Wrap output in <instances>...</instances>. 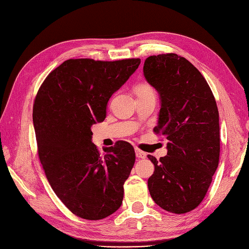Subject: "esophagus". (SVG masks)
Returning <instances> with one entry per match:
<instances>
[{
	"instance_id": "1",
	"label": "esophagus",
	"mask_w": 249,
	"mask_h": 249,
	"mask_svg": "<svg viewBox=\"0 0 249 249\" xmlns=\"http://www.w3.org/2000/svg\"><path fill=\"white\" fill-rule=\"evenodd\" d=\"M135 152H136V156L138 157V158H145L146 157V154L144 152H142L141 150H139V149H136L135 150Z\"/></svg>"
}]
</instances>
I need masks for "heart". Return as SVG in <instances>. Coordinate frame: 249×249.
Instances as JSON below:
<instances>
[{"instance_id":"b5f03b06","label":"heart","mask_w":249,"mask_h":249,"mask_svg":"<svg viewBox=\"0 0 249 249\" xmlns=\"http://www.w3.org/2000/svg\"><path fill=\"white\" fill-rule=\"evenodd\" d=\"M137 92L138 94H149V93H153L152 88L149 86V84H140V86L137 88Z\"/></svg>"}]
</instances>
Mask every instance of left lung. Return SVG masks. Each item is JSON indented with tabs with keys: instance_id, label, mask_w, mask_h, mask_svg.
Wrapping results in <instances>:
<instances>
[{
	"instance_id": "obj_1",
	"label": "left lung",
	"mask_w": 249,
	"mask_h": 249,
	"mask_svg": "<svg viewBox=\"0 0 249 249\" xmlns=\"http://www.w3.org/2000/svg\"><path fill=\"white\" fill-rule=\"evenodd\" d=\"M143 75L160 94L154 131L168 140L166 156H147L155 167L147 186L161 209L187 213L203 200L218 167L217 106L201 72L176 53L149 56Z\"/></svg>"
}]
</instances>
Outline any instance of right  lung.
<instances>
[{"label": "right lung", "instance_id": "right-lung-1", "mask_svg": "<svg viewBox=\"0 0 249 249\" xmlns=\"http://www.w3.org/2000/svg\"><path fill=\"white\" fill-rule=\"evenodd\" d=\"M139 64L140 59L67 60L49 73L36 95L33 123L40 162L55 195L81 218H106L123 201L134 147L119 141L100 155L92 126L106 119L110 97Z\"/></svg>", "mask_w": 249, "mask_h": 249}]
</instances>
